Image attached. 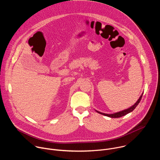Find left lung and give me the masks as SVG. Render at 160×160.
Wrapping results in <instances>:
<instances>
[{
    "mask_svg": "<svg viewBox=\"0 0 160 160\" xmlns=\"http://www.w3.org/2000/svg\"><path fill=\"white\" fill-rule=\"evenodd\" d=\"M142 94L141 96V97L139 98V100L136 102V103H135L134 105H133V106H132V107H130V108L127 109H125V110H123V111H120V112H116V113H114V114H111V115H109V114H105V113L100 112H99V111H98V112L99 113L101 114V115H104V116H107V117H111V118H120V117H123V116L126 115L127 114H128V113L132 112V111L137 107V106H138V105L139 104V103L140 102V101H141V99H142Z\"/></svg>",
    "mask_w": 160,
    "mask_h": 160,
    "instance_id": "left-lung-1",
    "label": "left lung"
}]
</instances>
